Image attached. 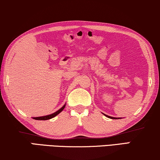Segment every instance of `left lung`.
<instances>
[{
  "mask_svg": "<svg viewBox=\"0 0 160 160\" xmlns=\"http://www.w3.org/2000/svg\"><path fill=\"white\" fill-rule=\"evenodd\" d=\"M107 117H108V118H110V119H117V118H114V117H109V116H107V115H106ZM118 119V118H117Z\"/></svg>",
  "mask_w": 160,
  "mask_h": 160,
  "instance_id": "8db88e82",
  "label": "left lung"
}]
</instances>
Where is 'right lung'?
<instances>
[{
	"instance_id": "obj_1",
	"label": "right lung",
	"mask_w": 160,
	"mask_h": 160,
	"mask_svg": "<svg viewBox=\"0 0 160 160\" xmlns=\"http://www.w3.org/2000/svg\"><path fill=\"white\" fill-rule=\"evenodd\" d=\"M65 106V105H64L62 108H61L60 110H58V111H56V112H54V113H52V114L50 115H47V116H44V117H33L34 119H36V120H48V119H52V118H53L54 117H56L57 115L59 114L61 111H62L63 109H64Z\"/></svg>"
}]
</instances>
